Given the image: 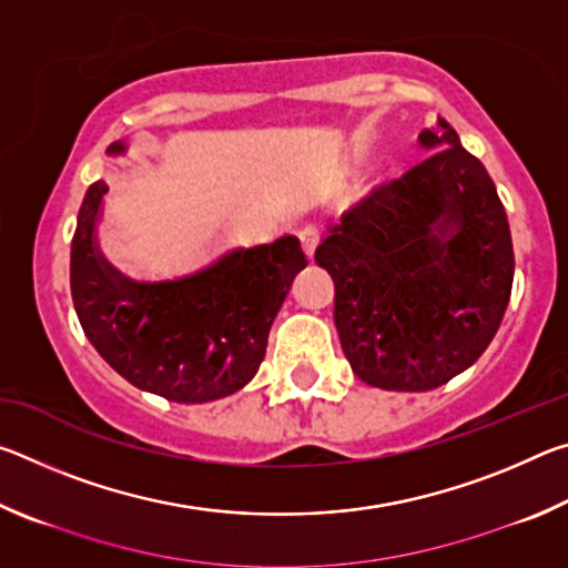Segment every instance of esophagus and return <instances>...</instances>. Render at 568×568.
<instances>
[{"mask_svg":"<svg viewBox=\"0 0 568 568\" xmlns=\"http://www.w3.org/2000/svg\"><path fill=\"white\" fill-rule=\"evenodd\" d=\"M318 240H321V233L315 227H305L303 233H301V247H303V253H305L307 261H311V257H313Z\"/></svg>","mask_w":568,"mask_h":568,"instance_id":"obj_1","label":"esophagus"}]
</instances>
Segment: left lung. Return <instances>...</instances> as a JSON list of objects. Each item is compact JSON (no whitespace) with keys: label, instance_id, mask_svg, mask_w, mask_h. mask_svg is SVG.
<instances>
[{"label":"left lung","instance_id":"1","mask_svg":"<svg viewBox=\"0 0 568 568\" xmlns=\"http://www.w3.org/2000/svg\"><path fill=\"white\" fill-rule=\"evenodd\" d=\"M434 150L376 187L315 250L335 283L333 321L355 376L383 390L444 386L494 341L514 283L506 210L446 120Z\"/></svg>","mask_w":568,"mask_h":568}]
</instances>
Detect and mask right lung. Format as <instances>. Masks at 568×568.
Listing matches in <instances>:
<instances>
[{
  "instance_id": "obj_1",
  "label": "right lung",
  "mask_w": 568,
  "mask_h": 568,
  "mask_svg": "<svg viewBox=\"0 0 568 568\" xmlns=\"http://www.w3.org/2000/svg\"><path fill=\"white\" fill-rule=\"evenodd\" d=\"M122 155L124 142H112ZM108 185H90L72 237L70 285L77 318L124 381L175 403L225 398L253 381L267 333L307 265L295 235L237 247L205 271L178 281L138 283L98 245Z\"/></svg>"
}]
</instances>
